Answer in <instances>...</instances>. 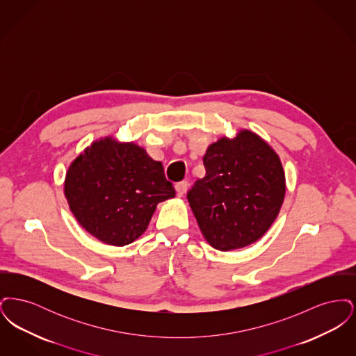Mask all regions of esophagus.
<instances>
[{
	"label": "esophagus",
	"instance_id": "1",
	"mask_svg": "<svg viewBox=\"0 0 356 356\" xmlns=\"http://www.w3.org/2000/svg\"><path fill=\"white\" fill-rule=\"evenodd\" d=\"M176 192H177V196H183V195H186V191H188V183L186 181H180V183H177L176 186Z\"/></svg>",
	"mask_w": 356,
	"mask_h": 356
}]
</instances>
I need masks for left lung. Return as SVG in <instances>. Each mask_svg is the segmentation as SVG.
<instances>
[{
  "instance_id": "left-lung-1",
  "label": "left lung",
  "mask_w": 356,
  "mask_h": 356,
  "mask_svg": "<svg viewBox=\"0 0 356 356\" xmlns=\"http://www.w3.org/2000/svg\"><path fill=\"white\" fill-rule=\"evenodd\" d=\"M207 175L186 197L205 240L219 251L247 247L277 218L286 196L279 154L252 131L220 137L203 157Z\"/></svg>"
}]
</instances>
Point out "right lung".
<instances>
[{
  "mask_svg": "<svg viewBox=\"0 0 356 356\" xmlns=\"http://www.w3.org/2000/svg\"><path fill=\"white\" fill-rule=\"evenodd\" d=\"M64 195L86 232L122 247L145 232L157 204L173 199L176 192L163 164L144 148L106 136L70 163Z\"/></svg>",
  "mask_w": 356,
  "mask_h": 356,
  "instance_id": "add662e5",
  "label": "right lung"
}]
</instances>
